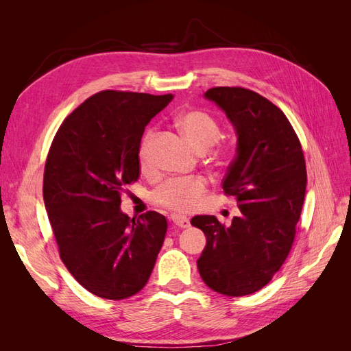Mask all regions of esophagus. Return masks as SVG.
Listing matches in <instances>:
<instances>
[{
    "instance_id": "esophagus-1",
    "label": "esophagus",
    "mask_w": 351,
    "mask_h": 351,
    "mask_svg": "<svg viewBox=\"0 0 351 351\" xmlns=\"http://www.w3.org/2000/svg\"><path fill=\"white\" fill-rule=\"evenodd\" d=\"M171 221L174 222L176 227H180V228H189V227H190V221H189V218H186V217H182V215H171Z\"/></svg>"
}]
</instances>
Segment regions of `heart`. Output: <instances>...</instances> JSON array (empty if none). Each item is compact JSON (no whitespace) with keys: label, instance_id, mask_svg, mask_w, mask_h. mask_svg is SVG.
Instances as JSON below:
<instances>
[{"label":"heart","instance_id":"obj_1","mask_svg":"<svg viewBox=\"0 0 351 351\" xmlns=\"http://www.w3.org/2000/svg\"><path fill=\"white\" fill-rule=\"evenodd\" d=\"M177 124L184 136L199 152H206L214 146L221 137V124L214 115L202 111L192 110L180 114ZM154 139V132L147 130L139 145V164L142 168L149 165V147ZM209 190V183L205 177L196 176L190 178H169L164 184L159 186L155 193V204L178 214H187L195 210L200 202L204 200Z\"/></svg>","mask_w":351,"mask_h":351}]
</instances>
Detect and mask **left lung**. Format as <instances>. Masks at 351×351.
<instances>
[{"label":"left lung","instance_id":"left-lung-1","mask_svg":"<svg viewBox=\"0 0 351 351\" xmlns=\"http://www.w3.org/2000/svg\"><path fill=\"white\" fill-rule=\"evenodd\" d=\"M205 97L226 111L237 130V155L222 180L241 214L224 226L214 215L190 221L206 236L197 259L202 280L230 297L267 285L289 256L306 193V162L285 114L262 95L218 86Z\"/></svg>","mask_w":351,"mask_h":351}]
</instances>
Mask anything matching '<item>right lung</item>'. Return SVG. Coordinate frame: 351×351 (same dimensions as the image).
Listing matches in <instances>:
<instances>
[{
  "label": "right lung",
  "instance_id": "1",
  "mask_svg": "<svg viewBox=\"0 0 351 351\" xmlns=\"http://www.w3.org/2000/svg\"><path fill=\"white\" fill-rule=\"evenodd\" d=\"M173 95L102 90L62 121L44 171V202L60 258L92 294L123 300L151 277L167 232L155 210L130 218L124 187L137 182V152L154 117Z\"/></svg>",
  "mask_w": 351,
  "mask_h": 351
}]
</instances>
